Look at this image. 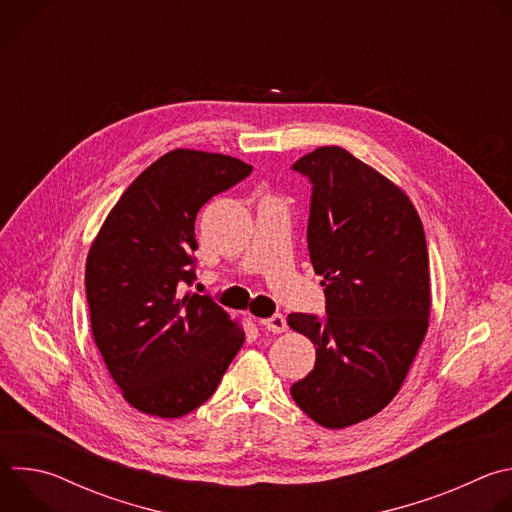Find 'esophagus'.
Returning a JSON list of instances; mask_svg holds the SVG:
<instances>
[{
	"mask_svg": "<svg viewBox=\"0 0 512 512\" xmlns=\"http://www.w3.org/2000/svg\"><path fill=\"white\" fill-rule=\"evenodd\" d=\"M261 326H263L265 330L273 332V334H281V332H285L287 322H285V318H283L281 314H275V316H271V318L261 320Z\"/></svg>",
	"mask_w": 512,
	"mask_h": 512,
	"instance_id": "1",
	"label": "esophagus"
}]
</instances>
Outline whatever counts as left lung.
Here are the masks:
<instances>
[{"label": "left lung", "mask_w": 512, "mask_h": 512, "mask_svg": "<svg viewBox=\"0 0 512 512\" xmlns=\"http://www.w3.org/2000/svg\"><path fill=\"white\" fill-rule=\"evenodd\" d=\"M291 168L312 182L308 249L328 316H287L316 346L314 371L289 393L316 423L342 429L391 403L425 338L427 243L409 196L338 145Z\"/></svg>", "instance_id": "8db88e82"}]
</instances>
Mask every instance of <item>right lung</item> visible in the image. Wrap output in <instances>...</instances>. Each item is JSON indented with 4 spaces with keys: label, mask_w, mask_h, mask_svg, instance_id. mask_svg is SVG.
<instances>
[{
    "label": "right lung",
    "mask_w": 512,
    "mask_h": 512,
    "mask_svg": "<svg viewBox=\"0 0 512 512\" xmlns=\"http://www.w3.org/2000/svg\"><path fill=\"white\" fill-rule=\"evenodd\" d=\"M253 166L223 154L174 150L145 168L107 214L87 257L95 344L123 399L174 419L200 407L245 342L239 322L194 281L198 210Z\"/></svg>",
    "instance_id": "obj_1"
}]
</instances>
